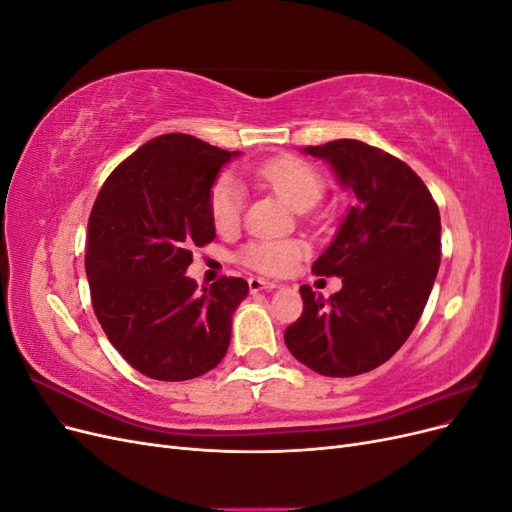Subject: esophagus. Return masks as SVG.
<instances>
[{"mask_svg": "<svg viewBox=\"0 0 512 512\" xmlns=\"http://www.w3.org/2000/svg\"><path fill=\"white\" fill-rule=\"evenodd\" d=\"M247 286H250V292H260V290H273V288H277L275 282L262 280V277H250V280H247Z\"/></svg>", "mask_w": 512, "mask_h": 512, "instance_id": "1", "label": "esophagus"}]
</instances>
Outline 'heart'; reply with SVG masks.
Masks as SVG:
<instances>
[{"label": "heart", "mask_w": 512, "mask_h": 512, "mask_svg": "<svg viewBox=\"0 0 512 512\" xmlns=\"http://www.w3.org/2000/svg\"><path fill=\"white\" fill-rule=\"evenodd\" d=\"M247 173L265 188L282 196L294 209H312L324 194V179L320 170L303 158L282 153L247 168ZM243 188L241 183L220 175L209 190V215L218 232H232L241 224ZM307 254V245L299 239H254L245 243L237 258L247 269L265 275H282L292 269L294 262Z\"/></svg>", "instance_id": "obj_1"}]
</instances>
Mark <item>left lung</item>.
Masks as SVG:
<instances>
[{
    "label": "left lung",
    "mask_w": 512,
    "mask_h": 512,
    "mask_svg": "<svg viewBox=\"0 0 512 512\" xmlns=\"http://www.w3.org/2000/svg\"><path fill=\"white\" fill-rule=\"evenodd\" d=\"M303 151L327 160L356 200L312 267L342 277V290L324 301L303 284V314L284 342L322 376H359L389 361L423 314L440 267V211L423 179L378 147L339 138Z\"/></svg>",
    "instance_id": "left-lung-1"
}]
</instances>
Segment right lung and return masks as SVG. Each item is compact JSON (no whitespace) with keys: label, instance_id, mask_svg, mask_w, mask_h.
Here are the masks:
<instances>
[{"label":"right lung","instance_id":"add662e5","mask_svg":"<svg viewBox=\"0 0 512 512\" xmlns=\"http://www.w3.org/2000/svg\"><path fill=\"white\" fill-rule=\"evenodd\" d=\"M232 156L190 134H162L108 175L91 207V305L108 342L147 378H198L228 350L247 282L224 275L196 292L183 273L194 247L215 239L209 190Z\"/></svg>","mask_w":512,"mask_h":512}]
</instances>
